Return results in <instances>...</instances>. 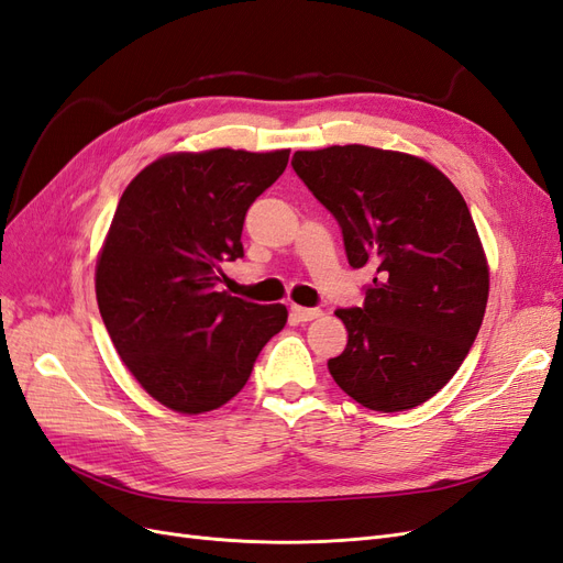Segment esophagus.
<instances>
[{"mask_svg":"<svg viewBox=\"0 0 563 563\" xmlns=\"http://www.w3.org/2000/svg\"><path fill=\"white\" fill-rule=\"evenodd\" d=\"M291 317L294 321H312L321 317V310L317 308H300V305H291Z\"/></svg>","mask_w":563,"mask_h":563,"instance_id":"obj_1","label":"esophagus"}]
</instances>
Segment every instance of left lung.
I'll list each match as a JSON object with an SVG mask.
<instances>
[{"label":"left lung","mask_w":563,"mask_h":563,"mask_svg":"<svg viewBox=\"0 0 563 563\" xmlns=\"http://www.w3.org/2000/svg\"><path fill=\"white\" fill-rule=\"evenodd\" d=\"M291 166L338 220L350 265L378 272L362 308L335 310L347 345L329 360L333 380L371 411L420 406L465 362L486 312L463 195L430 162L368 145L300 150Z\"/></svg>","instance_id":"1"}]
</instances>
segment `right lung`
Segmentation results:
<instances>
[{
    "mask_svg": "<svg viewBox=\"0 0 563 563\" xmlns=\"http://www.w3.org/2000/svg\"><path fill=\"white\" fill-rule=\"evenodd\" d=\"M288 164V150L178 152L145 166L117 203L96 265V298L117 354L150 397L178 413L228 404L284 305L216 291L225 261L244 258L251 203Z\"/></svg>",
    "mask_w": 563,
    "mask_h": 563,
    "instance_id": "obj_1",
    "label": "right lung"
}]
</instances>
